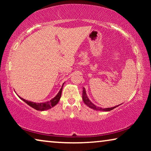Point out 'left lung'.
Segmentation results:
<instances>
[{
    "label": "left lung",
    "mask_w": 151,
    "mask_h": 151,
    "mask_svg": "<svg viewBox=\"0 0 151 151\" xmlns=\"http://www.w3.org/2000/svg\"><path fill=\"white\" fill-rule=\"evenodd\" d=\"M82 100H83V102H84V104H85L86 106H88L89 108L93 109H94V110H96V111H109L113 110V109H114L115 108H116L117 106H119V105H117V106L111 107V108H104V109L101 108V107L96 106V105H95L94 104H93V103L91 102V100H89V99H88L87 95H86V90L84 88H83V91H82Z\"/></svg>",
    "instance_id": "left-lung-1"
}]
</instances>
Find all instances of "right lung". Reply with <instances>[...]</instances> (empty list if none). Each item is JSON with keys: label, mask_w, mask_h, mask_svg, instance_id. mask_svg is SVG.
<instances>
[{"label": "right lung", "mask_w": 151, "mask_h": 151, "mask_svg": "<svg viewBox=\"0 0 151 151\" xmlns=\"http://www.w3.org/2000/svg\"><path fill=\"white\" fill-rule=\"evenodd\" d=\"M63 86H62V88H60V90L59 91L58 93L53 99H51L50 101H47L46 102L36 103L34 102H31V101L26 100L23 98H20V97H19V98L21 99L22 100H23L24 102H26L29 106H30L31 107H32V108H34L37 111H42L45 110H48V109H50L51 108H52V107L55 106V105L58 104V102L60 101V99L61 94H62V90H63Z\"/></svg>", "instance_id": "1"}]
</instances>
